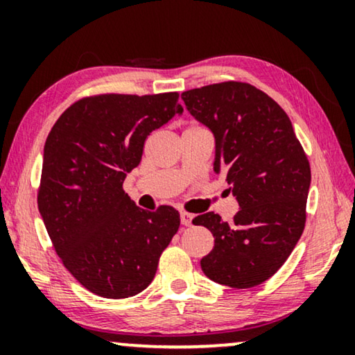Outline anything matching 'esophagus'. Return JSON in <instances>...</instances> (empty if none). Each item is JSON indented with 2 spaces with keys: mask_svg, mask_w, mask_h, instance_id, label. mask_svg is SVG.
<instances>
[{
  "mask_svg": "<svg viewBox=\"0 0 355 355\" xmlns=\"http://www.w3.org/2000/svg\"><path fill=\"white\" fill-rule=\"evenodd\" d=\"M192 220H193V216L191 215V213H186V211L181 213V223L184 226H191Z\"/></svg>",
  "mask_w": 355,
  "mask_h": 355,
  "instance_id": "1",
  "label": "esophagus"
}]
</instances>
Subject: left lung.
Masks as SVG:
<instances>
[{"label":"left lung","instance_id":"obj_1","mask_svg":"<svg viewBox=\"0 0 355 355\" xmlns=\"http://www.w3.org/2000/svg\"><path fill=\"white\" fill-rule=\"evenodd\" d=\"M181 98L215 135L213 169L239 203L231 223L213 211L192 220L215 237L202 271L218 284L254 288L283 266L302 236L309 159L284 110L254 85L221 82Z\"/></svg>","mask_w":355,"mask_h":355}]
</instances>
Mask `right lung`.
<instances>
[{"label":"right lung","instance_id":"right-lung-1","mask_svg":"<svg viewBox=\"0 0 355 355\" xmlns=\"http://www.w3.org/2000/svg\"><path fill=\"white\" fill-rule=\"evenodd\" d=\"M179 94L87 96L71 105L43 148L38 210L67 271L90 293L124 299L147 288L179 230V213L139 208L123 191L145 139L174 114Z\"/></svg>","mask_w":355,"mask_h":355}]
</instances>
